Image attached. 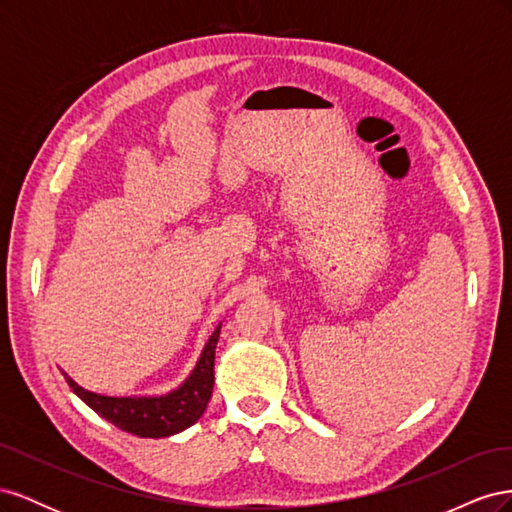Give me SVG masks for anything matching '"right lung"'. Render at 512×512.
<instances>
[{
	"label": "right lung",
	"instance_id": "add662e5",
	"mask_svg": "<svg viewBox=\"0 0 512 512\" xmlns=\"http://www.w3.org/2000/svg\"><path fill=\"white\" fill-rule=\"evenodd\" d=\"M222 322L209 335L190 376L173 391L162 395H104L89 391L74 382L66 371L64 376L76 397L100 414L104 421L134 433L138 438H168L192 427L205 414L213 393L215 346H218Z\"/></svg>",
	"mask_w": 512,
	"mask_h": 512
}]
</instances>
